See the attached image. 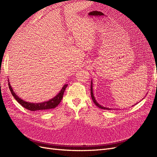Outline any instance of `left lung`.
Listing matches in <instances>:
<instances>
[{
    "instance_id": "1",
    "label": "left lung",
    "mask_w": 157,
    "mask_h": 157,
    "mask_svg": "<svg viewBox=\"0 0 157 157\" xmlns=\"http://www.w3.org/2000/svg\"><path fill=\"white\" fill-rule=\"evenodd\" d=\"M90 93H91V97H92V100L94 101V103L96 104V105L98 106V107H99L100 109H107V110H110V109H109L107 107H104L103 106H101V105H99V104L96 101V99H95L94 98V94H93V84H92V80H91V89H90ZM136 105V104H135Z\"/></svg>"
}]
</instances>
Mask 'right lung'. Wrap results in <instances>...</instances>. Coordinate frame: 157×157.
<instances>
[{
	"mask_svg": "<svg viewBox=\"0 0 157 157\" xmlns=\"http://www.w3.org/2000/svg\"><path fill=\"white\" fill-rule=\"evenodd\" d=\"M9 81V80H8ZM8 86L9 88H10V90L11 91V93L12 94V96L13 98L16 99V100L21 105H22L23 107H25V109H28V110H30L32 111H44V110H49V109H54L59 105V103L61 102V99L63 98V94L65 92V90L66 87L67 86V84H65L63 86V88H61V90L58 93V94H57L56 96L52 98L50 100L44 101V102H42V103H30V102H27L23 100V99H21L20 98H19L16 93L13 92V90L11 86V85L10 84V82H8Z\"/></svg>",
	"mask_w": 157,
	"mask_h": 157,
	"instance_id": "obj_1",
	"label": "right lung"
}]
</instances>
